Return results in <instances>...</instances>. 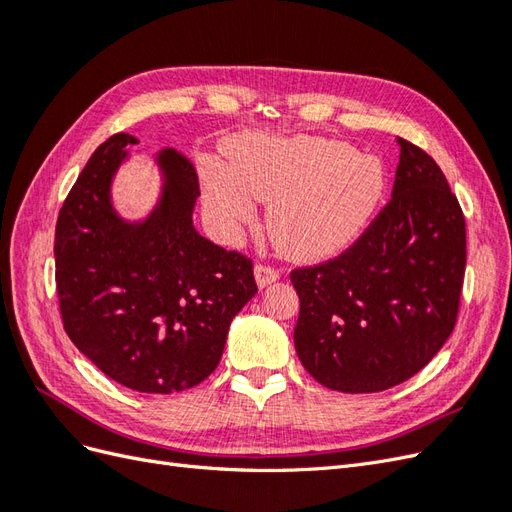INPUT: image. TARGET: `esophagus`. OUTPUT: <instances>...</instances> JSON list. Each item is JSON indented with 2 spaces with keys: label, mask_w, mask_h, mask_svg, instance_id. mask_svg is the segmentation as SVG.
<instances>
[{
  "label": "esophagus",
  "mask_w": 512,
  "mask_h": 512,
  "mask_svg": "<svg viewBox=\"0 0 512 512\" xmlns=\"http://www.w3.org/2000/svg\"><path fill=\"white\" fill-rule=\"evenodd\" d=\"M254 275H256V282L260 288H265L269 284H273L277 277H280V271H277L275 267H271L269 262H258L256 269H254Z\"/></svg>",
  "instance_id": "1"
}]
</instances>
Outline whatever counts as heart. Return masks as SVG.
<instances>
[{"instance_id": "1", "label": "heart", "mask_w": 512, "mask_h": 512, "mask_svg": "<svg viewBox=\"0 0 512 512\" xmlns=\"http://www.w3.org/2000/svg\"><path fill=\"white\" fill-rule=\"evenodd\" d=\"M205 207L228 235L252 224L254 198L271 203V235L290 254L337 250L374 213L384 190L378 158L329 138H254L232 153L230 166L203 162Z\"/></svg>"}]
</instances>
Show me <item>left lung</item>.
<instances>
[{"label":"left lung","mask_w":512,"mask_h":512,"mask_svg":"<svg viewBox=\"0 0 512 512\" xmlns=\"http://www.w3.org/2000/svg\"><path fill=\"white\" fill-rule=\"evenodd\" d=\"M393 198L348 250L290 271L294 348L339 393H378L418 374L451 337L466 273V220L440 166L399 138Z\"/></svg>","instance_id":"1"}]
</instances>
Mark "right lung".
<instances>
[{"label":"right lung","instance_id":"1","mask_svg":"<svg viewBox=\"0 0 512 512\" xmlns=\"http://www.w3.org/2000/svg\"><path fill=\"white\" fill-rule=\"evenodd\" d=\"M134 143L123 132L104 141L59 209V314L108 378L138 393H177L218 367L232 318L258 292L254 262L198 235V173L175 149L158 156L166 177L158 209L143 224L121 222L108 188Z\"/></svg>","mask_w":512,"mask_h":512}]
</instances>
